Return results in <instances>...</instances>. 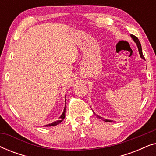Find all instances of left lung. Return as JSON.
Listing matches in <instances>:
<instances>
[{"label": "left lung", "mask_w": 156, "mask_h": 156, "mask_svg": "<svg viewBox=\"0 0 156 156\" xmlns=\"http://www.w3.org/2000/svg\"><path fill=\"white\" fill-rule=\"evenodd\" d=\"M131 37L132 39H133V41L135 42V43L136 44V45H137V47H138V52H139L140 57H141L142 59H145L144 57V55H143V52H142L141 44H140V41H139V40H138V38L136 37V36H134V35H131ZM97 116L98 118H99V119H101V120H103L104 121H105V122H111V120H108V119H105L102 118L101 116H98V115H97Z\"/></svg>", "instance_id": "left-lung-1"}]
</instances>
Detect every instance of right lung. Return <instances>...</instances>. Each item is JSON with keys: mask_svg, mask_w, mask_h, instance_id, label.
<instances>
[{"mask_svg": "<svg viewBox=\"0 0 156 156\" xmlns=\"http://www.w3.org/2000/svg\"><path fill=\"white\" fill-rule=\"evenodd\" d=\"M65 101H66V99H65ZM65 103H66V102H65ZM65 106H66V105H65ZM65 108H64L62 114L61 115L60 117H59V120H57V121H54V122L52 123H49V124H48V125H45V126L48 127V126H57V125H58L59 123H60L64 119H65V112H66V107H65Z\"/></svg>", "mask_w": 156, "mask_h": 156, "instance_id": "obj_1", "label": "right lung"}]
</instances>
